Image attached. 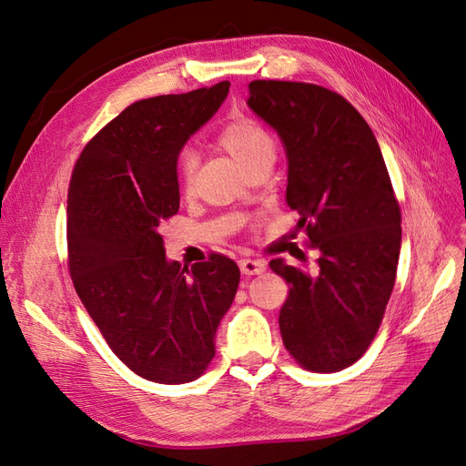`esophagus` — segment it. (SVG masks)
I'll list each match as a JSON object with an SVG mask.
<instances>
[{
    "instance_id": "1",
    "label": "esophagus",
    "mask_w": 466,
    "mask_h": 466,
    "mask_svg": "<svg viewBox=\"0 0 466 466\" xmlns=\"http://www.w3.org/2000/svg\"><path fill=\"white\" fill-rule=\"evenodd\" d=\"M238 268L245 276H255L262 274L266 270V264L262 260H252V258H241L238 260Z\"/></svg>"
}]
</instances>
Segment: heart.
<instances>
[{
  "mask_svg": "<svg viewBox=\"0 0 466 466\" xmlns=\"http://www.w3.org/2000/svg\"><path fill=\"white\" fill-rule=\"evenodd\" d=\"M216 144L228 151L247 171L257 163L272 161L276 155V144L270 130L260 120L243 115V112L229 116L219 126L216 132ZM177 177L180 190L190 194L196 177V159L192 153H182L177 159Z\"/></svg>",
  "mask_w": 466,
  "mask_h": 466,
  "instance_id": "b5f03b06",
  "label": "heart"
}]
</instances>
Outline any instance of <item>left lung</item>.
Listing matches in <instances>:
<instances>
[{
	"mask_svg": "<svg viewBox=\"0 0 466 466\" xmlns=\"http://www.w3.org/2000/svg\"><path fill=\"white\" fill-rule=\"evenodd\" d=\"M247 103L286 146V202L319 252L315 274L270 262L289 286L281 340L307 371L346 370L373 342L397 278L400 206L385 159L370 124L327 87L257 79Z\"/></svg>",
	"mask_w": 466,
	"mask_h": 466,
	"instance_id": "left-lung-1",
	"label": "left lung"
}]
</instances>
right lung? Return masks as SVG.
<instances>
[{"instance_id": "right-lung-1", "label": "right lung", "mask_w": 466, "mask_h": 466, "mask_svg": "<svg viewBox=\"0 0 466 466\" xmlns=\"http://www.w3.org/2000/svg\"><path fill=\"white\" fill-rule=\"evenodd\" d=\"M229 93L219 81L142 98L98 130L67 188V268L108 348L136 375L182 385L216 356L238 266L225 255L167 262L159 225L180 204L177 157Z\"/></svg>"}]
</instances>
